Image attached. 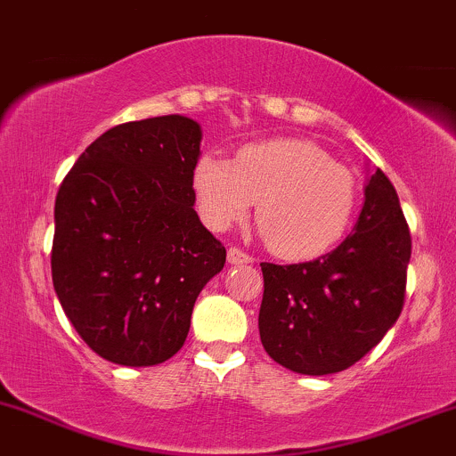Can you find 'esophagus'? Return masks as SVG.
Wrapping results in <instances>:
<instances>
[{
  "label": "esophagus",
  "instance_id": "esophagus-1",
  "mask_svg": "<svg viewBox=\"0 0 456 456\" xmlns=\"http://www.w3.org/2000/svg\"><path fill=\"white\" fill-rule=\"evenodd\" d=\"M227 262L229 264H251L253 262V257L248 253H244L242 248H238V247H232L227 251Z\"/></svg>",
  "mask_w": 456,
  "mask_h": 456
}]
</instances>
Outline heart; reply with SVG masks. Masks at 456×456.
<instances>
[{
    "label": "heart",
    "mask_w": 456,
    "mask_h": 456,
    "mask_svg": "<svg viewBox=\"0 0 456 456\" xmlns=\"http://www.w3.org/2000/svg\"><path fill=\"white\" fill-rule=\"evenodd\" d=\"M192 190L199 216L227 232L255 205L259 233L281 257L305 259L346 236L359 203L354 173L312 140L274 138L238 149L232 162L201 155Z\"/></svg>",
    "instance_id": "heart-1"
}]
</instances>
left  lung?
Returning a JSON list of instances; mask_svg holds the SVG:
<instances>
[{"label":"left lung","instance_id":"obj_1","mask_svg":"<svg viewBox=\"0 0 456 456\" xmlns=\"http://www.w3.org/2000/svg\"><path fill=\"white\" fill-rule=\"evenodd\" d=\"M411 233L381 168L366 186L354 232L314 262L262 264L259 338L283 368L342 372L370 353L404 305Z\"/></svg>","mask_w":456,"mask_h":456}]
</instances>
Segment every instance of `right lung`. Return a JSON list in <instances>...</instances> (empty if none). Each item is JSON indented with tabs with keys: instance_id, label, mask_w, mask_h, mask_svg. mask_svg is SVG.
I'll return each mask as SVG.
<instances>
[{
	"instance_id": "add662e5",
	"label": "right lung",
	"mask_w": 456,
	"mask_h": 456,
	"mask_svg": "<svg viewBox=\"0 0 456 456\" xmlns=\"http://www.w3.org/2000/svg\"><path fill=\"white\" fill-rule=\"evenodd\" d=\"M199 144V123L179 114L123 123L60 183L53 288L79 338L118 366L171 359L227 259L192 208Z\"/></svg>"
}]
</instances>
